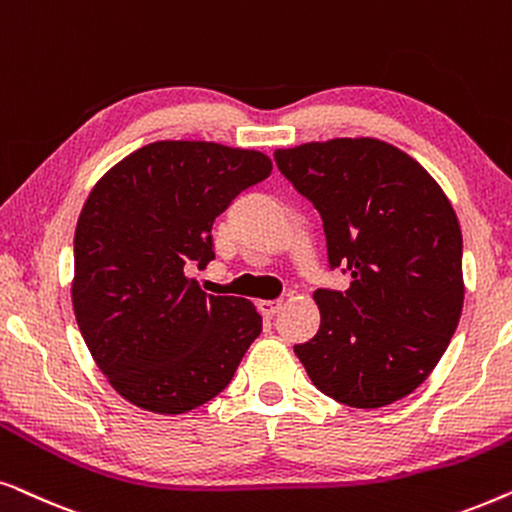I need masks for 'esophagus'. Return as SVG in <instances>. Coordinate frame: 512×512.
<instances>
[{
	"instance_id": "esophagus-1",
	"label": "esophagus",
	"mask_w": 512,
	"mask_h": 512,
	"mask_svg": "<svg viewBox=\"0 0 512 512\" xmlns=\"http://www.w3.org/2000/svg\"><path fill=\"white\" fill-rule=\"evenodd\" d=\"M257 309H260L262 316L274 318L278 309H281V302H278V299H262V302H257Z\"/></svg>"
}]
</instances>
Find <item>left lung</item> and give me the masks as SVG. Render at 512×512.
<instances>
[{
    "instance_id": "left-lung-1",
    "label": "left lung",
    "mask_w": 512,
    "mask_h": 512,
    "mask_svg": "<svg viewBox=\"0 0 512 512\" xmlns=\"http://www.w3.org/2000/svg\"><path fill=\"white\" fill-rule=\"evenodd\" d=\"M278 170L323 217L349 290H316L320 327L297 344L318 391L358 410L424 384L463 309L461 227L428 170L377 138L276 149Z\"/></svg>"
}]
</instances>
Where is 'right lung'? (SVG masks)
Segmentation results:
<instances>
[{"label": "right lung", "instance_id": "1", "mask_svg": "<svg viewBox=\"0 0 512 512\" xmlns=\"http://www.w3.org/2000/svg\"><path fill=\"white\" fill-rule=\"evenodd\" d=\"M271 173L255 149L159 140L95 182L74 231L72 306L95 365L121 398L185 414L234 377L262 316L185 274L215 260L213 222Z\"/></svg>", "mask_w": 512, "mask_h": 512}]
</instances>
